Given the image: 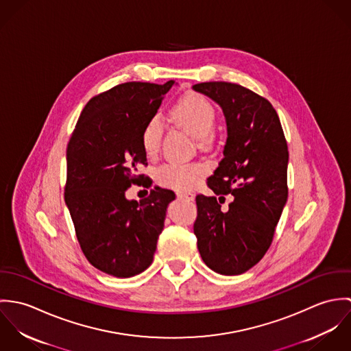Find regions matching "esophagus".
Masks as SVG:
<instances>
[{
	"mask_svg": "<svg viewBox=\"0 0 351 351\" xmlns=\"http://www.w3.org/2000/svg\"><path fill=\"white\" fill-rule=\"evenodd\" d=\"M178 197H180L181 200L193 201L195 195H192V193H181V195H178Z\"/></svg>",
	"mask_w": 351,
	"mask_h": 351,
	"instance_id": "obj_1",
	"label": "esophagus"
}]
</instances>
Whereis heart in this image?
<instances>
[{"mask_svg":"<svg viewBox=\"0 0 351 351\" xmlns=\"http://www.w3.org/2000/svg\"><path fill=\"white\" fill-rule=\"evenodd\" d=\"M170 119L197 139L200 146L210 142L216 124V110L204 96L191 93L182 97L171 108ZM163 130L159 116H152L143 127L141 141L143 151L149 156H154L159 151ZM204 170V166L199 163L167 162L156 170V181L165 188L188 192L200 181Z\"/></svg>","mask_w":351,"mask_h":351,"instance_id":"b5f03b06","label":"heart"}]
</instances>
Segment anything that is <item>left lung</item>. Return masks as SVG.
<instances>
[{
    "instance_id": "8db88e82",
    "label": "left lung",
    "mask_w": 351,
    "mask_h": 351,
    "mask_svg": "<svg viewBox=\"0 0 351 351\" xmlns=\"http://www.w3.org/2000/svg\"><path fill=\"white\" fill-rule=\"evenodd\" d=\"M192 89L215 101L227 124L223 159L208 178L219 200L196 197L197 247L209 269L238 276L271 245L288 199V146L276 109L250 89L230 82H201ZM223 194L234 197L227 211L219 205Z\"/></svg>"
}]
</instances>
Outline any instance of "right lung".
Returning a JSON list of instances; mask_svg holds the SVG:
<instances>
[{
    "label": "right lung",
    "instance_id": "right-lung-1",
    "mask_svg": "<svg viewBox=\"0 0 351 351\" xmlns=\"http://www.w3.org/2000/svg\"><path fill=\"white\" fill-rule=\"evenodd\" d=\"M174 84L127 82L93 97L67 145L64 201L77 239L96 269L117 278L150 266L166 209L176 199L159 186L143 200L125 197L132 184L150 186L139 174L147 165L141 136Z\"/></svg>",
    "mask_w": 351,
    "mask_h": 351
}]
</instances>
